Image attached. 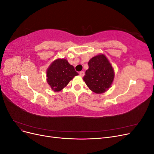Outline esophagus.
<instances>
[{"mask_svg": "<svg viewBox=\"0 0 154 154\" xmlns=\"http://www.w3.org/2000/svg\"><path fill=\"white\" fill-rule=\"evenodd\" d=\"M84 74H85V72H83V71H81V72H80V76H84Z\"/></svg>", "mask_w": 154, "mask_h": 154, "instance_id": "34e87169", "label": "esophagus"}]
</instances>
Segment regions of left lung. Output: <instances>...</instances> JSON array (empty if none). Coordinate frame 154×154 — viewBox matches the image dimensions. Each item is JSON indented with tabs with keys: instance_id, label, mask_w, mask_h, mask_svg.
I'll return each mask as SVG.
<instances>
[{
	"instance_id": "left-lung-1",
	"label": "left lung",
	"mask_w": 154,
	"mask_h": 154,
	"mask_svg": "<svg viewBox=\"0 0 154 154\" xmlns=\"http://www.w3.org/2000/svg\"><path fill=\"white\" fill-rule=\"evenodd\" d=\"M88 69L83 80L87 87L96 94L107 91L114 79V71L109 60L103 54H97L90 59Z\"/></svg>"
}]
</instances>
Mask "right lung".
I'll use <instances>...</instances> for the list:
<instances>
[{"instance_id":"add662e5","label":"right lung","mask_w":154,"mask_h":154,"mask_svg":"<svg viewBox=\"0 0 154 154\" xmlns=\"http://www.w3.org/2000/svg\"><path fill=\"white\" fill-rule=\"evenodd\" d=\"M46 72L47 82L54 92L62 91L74 76L78 75L74 67L64 58L54 60Z\"/></svg>"}]
</instances>
